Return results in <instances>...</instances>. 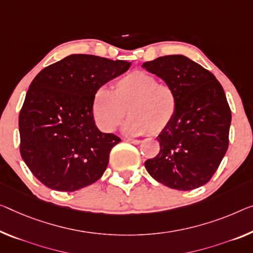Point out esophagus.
I'll return each instance as SVG.
<instances>
[{"instance_id": "obj_1", "label": "esophagus", "mask_w": 253, "mask_h": 253, "mask_svg": "<svg viewBox=\"0 0 253 253\" xmlns=\"http://www.w3.org/2000/svg\"><path fill=\"white\" fill-rule=\"evenodd\" d=\"M126 141L133 143V145H140V143H141V141H140V140H137V139H130V138L126 139Z\"/></svg>"}]
</instances>
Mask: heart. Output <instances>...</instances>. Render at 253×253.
<instances>
[{"mask_svg":"<svg viewBox=\"0 0 253 253\" xmlns=\"http://www.w3.org/2000/svg\"><path fill=\"white\" fill-rule=\"evenodd\" d=\"M178 100L172 86L159 84L145 71L129 72L113 84V90L97 89L92 98V115L100 130L112 132L126 118L124 131L142 135L149 131L158 134L165 131L177 113Z\"/></svg>","mask_w":253,"mask_h":253,"instance_id":"1","label":"heart"}]
</instances>
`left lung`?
<instances>
[{
    "mask_svg": "<svg viewBox=\"0 0 253 253\" xmlns=\"http://www.w3.org/2000/svg\"><path fill=\"white\" fill-rule=\"evenodd\" d=\"M142 68L174 88L178 107L158 134L161 150L145 162L159 183L188 191L204 185L218 169L228 147L231 110L216 77L184 55L161 56Z\"/></svg>",
    "mask_w": 253,
    "mask_h": 253,
    "instance_id": "left-lung-1",
    "label": "left lung"
}]
</instances>
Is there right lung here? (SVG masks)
Instances as JSON below:
<instances>
[{
    "label": "right lung",
    "instance_id": "right-lung-1",
    "mask_svg": "<svg viewBox=\"0 0 253 253\" xmlns=\"http://www.w3.org/2000/svg\"><path fill=\"white\" fill-rule=\"evenodd\" d=\"M130 67L127 61L71 54L35 77L19 114L20 154L42 184L73 192L102 177L121 139L96 126L92 98Z\"/></svg>",
    "mask_w": 253,
    "mask_h": 253
}]
</instances>
